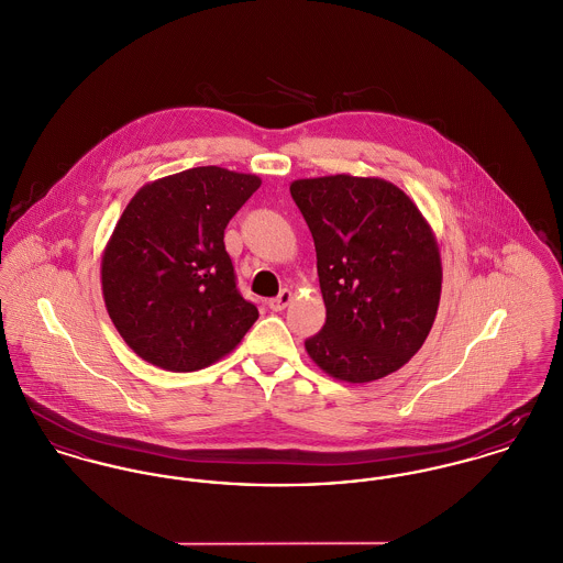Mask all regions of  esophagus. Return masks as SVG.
Returning a JSON list of instances; mask_svg holds the SVG:
<instances>
[{
    "label": "esophagus",
    "instance_id": "obj_1",
    "mask_svg": "<svg viewBox=\"0 0 563 563\" xmlns=\"http://www.w3.org/2000/svg\"><path fill=\"white\" fill-rule=\"evenodd\" d=\"M290 301H292V292H290L288 288H284L275 299H271V301H268V307H271L273 311H282V309H286V307H288Z\"/></svg>",
    "mask_w": 563,
    "mask_h": 563
}]
</instances>
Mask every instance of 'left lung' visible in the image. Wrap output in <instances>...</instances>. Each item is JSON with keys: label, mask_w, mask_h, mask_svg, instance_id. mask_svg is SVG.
Instances as JSON below:
<instances>
[{"label": "left lung", "mask_w": 563, "mask_h": 563, "mask_svg": "<svg viewBox=\"0 0 563 563\" xmlns=\"http://www.w3.org/2000/svg\"><path fill=\"white\" fill-rule=\"evenodd\" d=\"M316 245L324 327L313 363L346 383L400 369L426 342L441 299V256L419 208L383 178L349 174L290 185Z\"/></svg>", "instance_id": "8db88e82"}]
</instances>
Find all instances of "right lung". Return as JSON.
I'll return each mask as SVG.
<instances>
[{"label": "right lung", "mask_w": 563, "mask_h": 563, "mask_svg": "<svg viewBox=\"0 0 563 563\" xmlns=\"http://www.w3.org/2000/svg\"><path fill=\"white\" fill-rule=\"evenodd\" d=\"M217 165L142 187L104 247L102 297L124 342L169 372L225 357L257 320L243 299L223 232L260 187Z\"/></svg>", "instance_id": "1"}]
</instances>
